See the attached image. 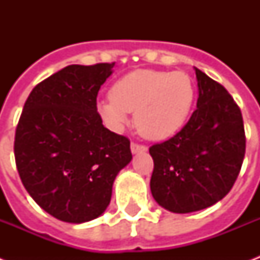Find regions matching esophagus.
<instances>
[{"mask_svg": "<svg viewBox=\"0 0 260 260\" xmlns=\"http://www.w3.org/2000/svg\"><path fill=\"white\" fill-rule=\"evenodd\" d=\"M131 151H132V154L146 152L147 147L143 146V144H138V143H131Z\"/></svg>", "mask_w": 260, "mask_h": 260, "instance_id": "34e87169", "label": "esophagus"}]
</instances>
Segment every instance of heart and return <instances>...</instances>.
I'll use <instances>...</instances> for the list:
<instances>
[{
  "label": "heart",
  "mask_w": 260,
  "mask_h": 260,
  "mask_svg": "<svg viewBox=\"0 0 260 260\" xmlns=\"http://www.w3.org/2000/svg\"><path fill=\"white\" fill-rule=\"evenodd\" d=\"M196 98L191 77L185 71L136 70L124 75L110 89V97L97 104L109 128L121 129L128 112L135 125L151 140H163L181 129Z\"/></svg>",
  "instance_id": "b5f03b06"
}]
</instances>
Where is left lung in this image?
<instances>
[{
	"instance_id": "8db88e82",
	"label": "left lung",
	"mask_w": 260,
	"mask_h": 260,
	"mask_svg": "<svg viewBox=\"0 0 260 260\" xmlns=\"http://www.w3.org/2000/svg\"><path fill=\"white\" fill-rule=\"evenodd\" d=\"M197 109L177 135L150 147L151 193L174 213L205 209L225 197L242 169L246 134L226 89L196 69Z\"/></svg>"
}]
</instances>
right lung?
I'll return each mask as SVG.
<instances>
[{"instance_id": "obj_1", "label": "right lung", "mask_w": 260, "mask_h": 260, "mask_svg": "<svg viewBox=\"0 0 260 260\" xmlns=\"http://www.w3.org/2000/svg\"><path fill=\"white\" fill-rule=\"evenodd\" d=\"M114 63L71 64L34 87L18 120V175L42 209L66 222L101 216L118 171L131 162L129 139L102 125L97 94Z\"/></svg>"}]
</instances>
